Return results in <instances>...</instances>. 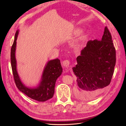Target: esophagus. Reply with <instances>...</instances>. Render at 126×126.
Here are the masks:
<instances>
[{
  "label": "esophagus",
  "mask_w": 126,
  "mask_h": 126,
  "mask_svg": "<svg viewBox=\"0 0 126 126\" xmlns=\"http://www.w3.org/2000/svg\"><path fill=\"white\" fill-rule=\"evenodd\" d=\"M62 64H63V67L67 68L69 66L70 62H69V61L68 60H63V61Z\"/></svg>",
  "instance_id": "obj_1"
}]
</instances>
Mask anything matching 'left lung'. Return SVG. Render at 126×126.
<instances>
[{"label":"left lung","instance_id":"1","mask_svg":"<svg viewBox=\"0 0 126 126\" xmlns=\"http://www.w3.org/2000/svg\"><path fill=\"white\" fill-rule=\"evenodd\" d=\"M76 59L77 65L72 68L77 77L76 96L83 100L93 99L110 84L116 64V49L107 27L101 40L88 41Z\"/></svg>","mask_w":126,"mask_h":126}]
</instances>
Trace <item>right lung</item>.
Wrapping results in <instances>:
<instances>
[{
  "label": "right lung",
  "instance_id": "obj_1",
  "mask_svg": "<svg viewBox=\"0 0 126 126\" xmlns=\"http://www.w3.org/2000/svg\"><path fill=\"white\" fill-rule=\"evenodd\" d=\"M18 30L15 33L14 43L11 48L10 60L15 82L18 89L29 98L38 101H45L51 98L55 93V86L57 79L62 74L63 69L58 59L50 60L46 66L40 85L36 88L30 89L25 87L19 77L16 70V60L15 58L16 40Z\"/></svg>",
  "mask_w": 126,
  "mask_h": 126
}]
</instances>
